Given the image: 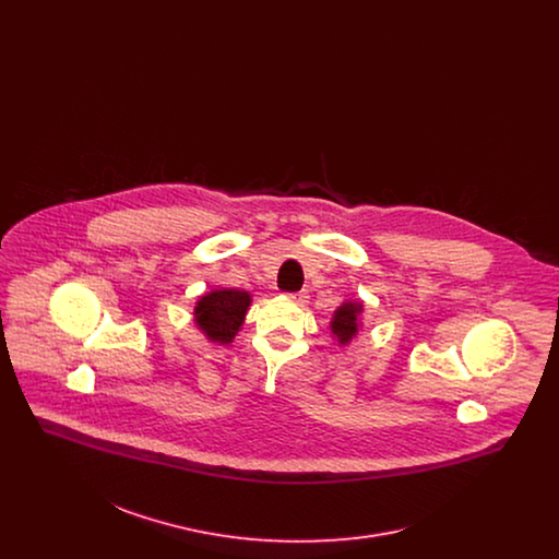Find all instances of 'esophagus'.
Returning a JSON list of instances; mask_svg holds the SVG:
<instances>
[{
    "instance_id": "esophagus-1",
    "label": "esophagus",
    "mask_w": 559,
    "mask_h": 559,
    "mask_svg": "<svg viewBox=\"0 0 559 559\" xmlns=\"http://www.w3.org/2000/svg\"><path fill=\"white\" fill-rule=\"evenodd\" d=\"M289 297H292V299H293V301H295V304H299V306H304V304H306V301H308V293H306V292L292 293V295H289Z\"/></svg>"
}]
</instances>
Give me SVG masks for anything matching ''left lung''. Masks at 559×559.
<instances>
[{
  "label": "left lung",
  "instance_id": "1",
  "mask_svg": "<svg viewBox=\"0 0 559 559\" xmlns=\"http://www.w3.org/2000/svg\"><path fill=\"white\" fill-rule=\"evenodd\" d=\"M362 312V304L346 301L337 308L331 320V331L340 344H347L358 333V314Z\"/></svg>",
  "mask_w": 559,
  "mask_h": 559
}]
</instances>
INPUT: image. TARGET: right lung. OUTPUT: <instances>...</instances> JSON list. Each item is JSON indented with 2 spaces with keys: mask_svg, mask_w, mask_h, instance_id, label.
<instances>
[{
  "mask_svg": "<svg viewBox=\"0 0 559 559\" xmlns=\"http://www.w3.org/2000/svg\"><path fill=\"white\" fill-rule=\"evenodd\" d=\"M251 304V295L237 289H215L205 293L194 308V322L199 329L219 344H230L239 333L247 308Z\"/></svg>",
  "mask_w": 559,
  "mask_h": 559,
  "instance_id": "1",
  "label": "right lung"
}]
</instances>
